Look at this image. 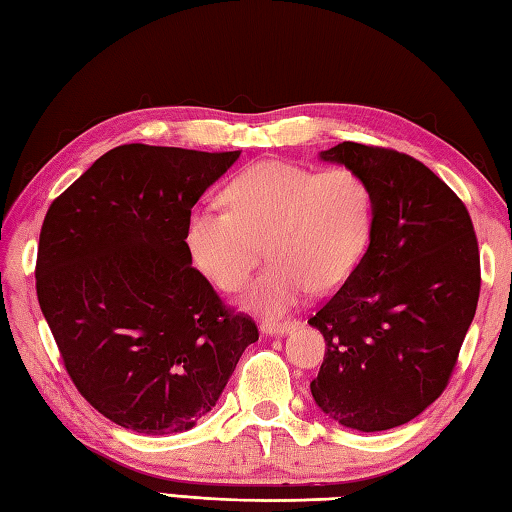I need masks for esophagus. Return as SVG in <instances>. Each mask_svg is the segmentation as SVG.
I'll list each match as a JSON object with an SVG mask.
<instances>
[{"label": "esophagus", "mask_w": 512, "mask_h": 512, "mask_svg": "<svg viewBox=\"0 0 512 512\" xmlns=\"http://www.w3.org/2000/svg\"><path fill=\"white\" fill-rule=\"evenodd\" d=\"M301 321L297 319H286V321H275V319H266L262 321V332L268 336H284L292 330H297Z\"/></svg>", "instance_id": "esophagus-1"}]
</instances>
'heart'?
Here are the masks:
<instances>
[{"label": "heart", "instance_id": "1", "mask_svg": "<svg viewBox=\"0 0 512 512\" xmlns=\"http://www.w3.org/2000/svg\"><path fill=\"white\" fill-rule=\"evenodd\" d=\"M228 211L198 209L187 224L195 264L224 292H239L264 257L266 273L246 303L268 314L295 308L308 292L332 290L354 273L374 224V193L350 167L314 171L262 160L228 182Z\"/></svg>", "mask_w": 512, "mask_h": 512}]
</instances>
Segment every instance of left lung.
Returning a JSON list of instances; mask_svg holds the SVG:
<instances>
[{"mask_svg": "<svg viewBox=\"0 0 512 512\" xmlns=\"http://www.w3.org/2000/svg\"><path fill=\"white\" fill-rule=\"evenodd\" d=\"M374 193L369 246L345 284L308 319L328 352L310 391L356 431L413 420L449 385L480 299V248L464 202L420 160L341 143L321 151Z\"/></svg>", "mask_w": 512, "mask_h": 512, "instance_id": "1", "label": "left lung"}]
</instances>
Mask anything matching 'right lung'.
Returning a JSON list of instances; mask_svg holds the SVG:
<instances>
[{
	"instance_id": "add662e5",
	"label": "right lung",
	"mask_w": 512,
	"mask_h": 512,
	"mask_svg": "<svg viewBox=\"0 0 512 512\" xmlns=\"http://www.w3.org/2000/svg\"><path fill=\"white\" fill-rule=\"evenodd\" d=\"M239 151L121 145L50 204L37 299L65 372L105 418L147 436L206 416L255 321L191 266L193 204Z\"/></svg>"
}]
</instances>
